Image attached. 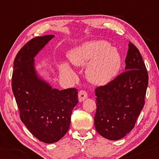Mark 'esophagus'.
Wrapping results in <instances>:
<instances>
[{
    "mask_svg": "<svg viewBox=\"0 0 159 159\" xmlns=\"http://www.w3.org/2000/svg\"><path fill=\"white\" fill-rule=\"evenodd\" d=\"M87 98V93L86 91L81 90L79 93H78V101H79L80 102H82L84 101Z\"/></svg>",
    "mask_w": 159,
    "mask_h": 159,
    "instance_id": "esophagus-1",
    "label": "esophagus"
}]
</instances>
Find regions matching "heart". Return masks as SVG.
<instances>
[{"mask_svg": "<svg viewBox=\"0 0 159 159\" xmlns=\"http://www.w3.org/2000/svg\"><path fill=\"white\" fill-rule=\"evenodd\" d=\"M68 58L77 66L87 65V78L96 86H105L112 81L119 74L123 63L119 50L104 40L86 42L78 45L69 51ZM59 69L63 73L72 72L67 63H61Z\"/></svg>", "mask_w": 159, "mask_h": 159, "instance_id": "obj_1", "label": "heart"}]
</instances>
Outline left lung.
I'll return each instance as SVG.
<instances>
[{
  "mask_svg": "<svg viewBox=\"0 0 159 159\" xmlns=\"http://www.w3.org/2000/svg\"><path fill=\"white\" fill-rule=\"evenodd\" d=\"M125 71L95 90L96 131L106 139L117 140L132 130L144 105L148 73L141 54L132 43L125 57Z\"/></svg>",
  "mask_w": 159,
  "mask_h": 159,
  "instance_id": "left-lung-1",
  "label": "left lung"
}]
</instances>
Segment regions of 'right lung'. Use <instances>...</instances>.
<instances>
[{"label":"right lung","mask_w":159,"mask_h":159,"mask_svg":"<svg viewBox=\"0 0 159 159\" xmlns=\"http://www.w3.org/2000/svg\"><path fill=\"white\" fill-rule=\"evenodd\" d=\"M54 35L36 36L27 43L14 60L12 89L20 118L30 132L43 143L61 140L68 132L78 101V90H59L38 73L35 57Z\"/></svg>","instance_id":"add662e5"}]
</instances>
